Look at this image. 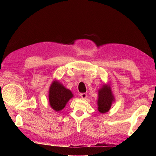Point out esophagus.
<instances>
[{
  "label": "esophagus",
  "instance_id": "34e87169",
  "mask_svg": "<svg viewBox=\"0 0 156 156\" xmlns=\"http://www.w3.org/2000/svg\"><path fill=\"white\" fill-rule=\"evenodd\" d=\"M80 96L83 99H85L87 97V94H85V93H83V94H80Z\"/></svg>",
  "mask_w": 156,
  "mask_h": 156
}]
</instances>
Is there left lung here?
Segmentation results:
<instances>
[{
    "mask_svg": "<svg viewBox=\"0 0 156 156\" xmlns=\"http://www.w3.org/2000/svg\"><path fill=\"white\" fill-rule=\"evenodd\" d=\"M111 84H102V87L98 89V98L97 100L98 110L101 113L108 112L112 104L115 102V97L113 94Z\"/></svg>",
    "mask_w": 156,
    "mask_h": 156,
    "instance_id": "8db88e82",
    "label": "left lung"
}]
</instances>
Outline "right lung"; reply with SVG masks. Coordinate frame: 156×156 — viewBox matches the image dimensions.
<instances>
[{
  "label": "right lung",
  "mask_w": 156,
  "mask_h": 156,
  "mask_svg": "<svg viewBox=\"0 0 156 156\" xmlns=\"http://www.w3.org/2000/svg\"><path fill=\"white\" fill-rule=\"evenodd\" d=\"M48 97L50 107L56 112H58L64 109L69 100L73 97V94L71 90L55 79L50 84Z\"/></svg>",
  "instance_id": "1"
}]
</instances>
